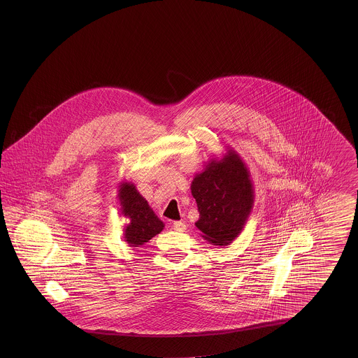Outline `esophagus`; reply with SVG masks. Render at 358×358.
I'll list each match as a JSON object with an SVG mask.
<instances>
[{
    "instance_id": "obj_1",
    "label": "esophagus",
    "mask_w": 358,
    "mask_h": 358,
    "mask_svg": "<svg viewBox=\"0 0 358 358\" xmlns=\"http://www.w3.org/2000/svg\"><path fill=\"white\" fill-rule=\"evenodd\" d=\"M173 228L176 231H185L187 230V225H185V222H182V221H176L174 224H173Z\"/></svg>"
}]
</instances>
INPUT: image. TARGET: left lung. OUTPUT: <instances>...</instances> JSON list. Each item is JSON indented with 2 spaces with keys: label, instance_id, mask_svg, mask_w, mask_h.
Segmentation results:
<instances>
[{
  "label": "left lung",
  "instance_id": "left-lung-1",
  "mask_svg": "<svg viewBox=\"0 0 358 358\" xmlns=\"http://www.w3.org/2000/svg\"><path fill=\"white\" fill-rule=\"evenodd\" d=\"M190 190L202 236L215 245H229L242 233L255 202L250 170L242 157L230 148L221 159L208 161L193 178Z\"/></svg>",
  "mask_w": 358,
  "mask_h": 358
}]
</instances>
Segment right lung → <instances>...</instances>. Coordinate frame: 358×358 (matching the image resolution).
Masks as SVG:
<instances>
[{"instance_id": "add662e5", "label": "right lung", "mask_w": 358, "mask_h": 358, "mask_svg": "<svg viewBox=\"0 0 358 358\" xmlns=\"http://www.w3.org/2000/svg\"><path fill=\"white\" fill-rule=\"evenodd\" d=\"M117 198L120 202V216L128 219L122 228V238L130 247L147 243L153 236L160 234L165 224L153 213L145 198L130 182L119 184Z\"/></svg>"}]
</instances>
